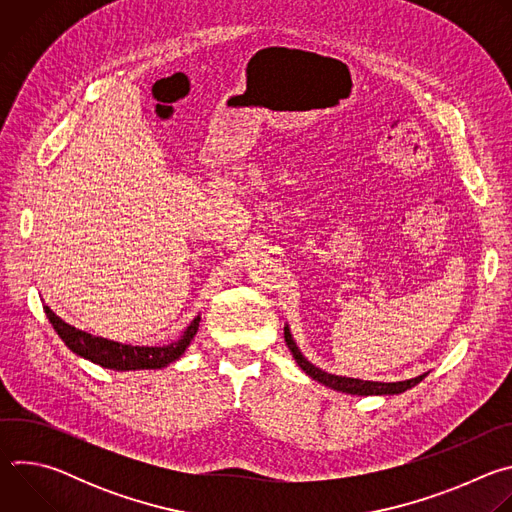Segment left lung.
<instances>
[{
	"label": "left lung",
	"mask_w": 512,
	"mask_h": 512,
	"mask_svg": "<svg viewBox=\"0 0 512 512\" xmlns=\"http://www.w3.org/2000/svg\"><path fill=\"white\" fill-rule=\"evenodd\" d=\"M283 336H285V344L289 348V352L294 354L298 367L308 375L312 377L314 381L326 385L328 389H334V391H340V393H348V395H399L411 387H415L417 383H421L425 379V375H419L415 379H407V381H397V383H379V381H360V379H350V377H338V375H330V373H324L320 371L318 367H314V364L300 352V348L296 346L294 338H291L289 334V328L285 326L283 328Z\"/></svg>",
	"instance_id": "obj_1"
}]
</instances>
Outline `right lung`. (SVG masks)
<instances>
[{"instance_id": "obj_1", "label": "right lung", "mask_w": 512, "mask_h": 512, "mask_svg": "<svg viewBox=\"0 0 512 512\" xmlns=\"http://www.w3.org/2000/svg\"><path fill=\"white\" fill-rule=\"evenodd\" d=\"M44 312L56 334L72 352L111 371H143L168 367L170 362H176L186 352V348L198 332L200 322V316H196L184 330V334L176 342H170L166 346H131L101 336H93L89 332L70 326L62 318H58L48 306H44Z\"/></svg>"}]
</instances>
